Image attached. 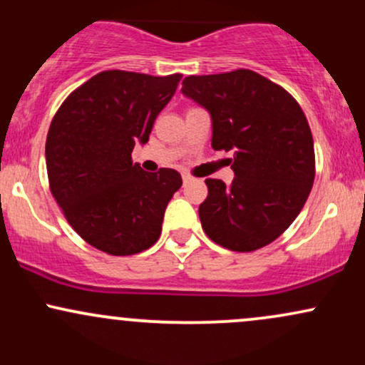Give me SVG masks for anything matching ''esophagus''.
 I'll return each mask as SVG.
<instances>
[{
	"mask_svg": "<svg viewBox=\"0 0 365 365\" xmlns=\"http://www.w3.org/2000/svg\"><path fill=\"white\" fill-rule=\"evenodd\" d=\"M182 180H183V185H187L188 182H192V177H190V175H188V173H183V175H182Z\"/></svg>",
	"mask_w": 365,
	"mask_h": 365,
	"instance_id": "obj_1",
	"label": "esophagus"
}]
</instances>
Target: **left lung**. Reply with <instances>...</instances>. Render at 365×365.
<instances>
[{
    "mask_svg": "<svg viewBox=\"0 0 365 365\" xmlns=\"http://www.w3.org/2000/svg\"><path fill=\"white\" fill-rule=\"evenodd\" d=\"M182 92L211 113L215 150H235L232 185L207 178L206 235L235 252L271 244L302 211L316 177L311 127L282 86L240 68L188 75Z\"/></svg>",
    "mask_w": 365,
    "mask_h": 365,
    "instance_id": "1",
    "label": "left lung"
}]
</instances>
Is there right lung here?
<instances>
[{
	"label": "right lung",
	"mask_w": 365,
	"mask_h": 365,
	"mask_svg": "<svg viewBox=\"0 0 365 365\" xmlns=\"http://www.w3.org/2000/svg\"><path fill=\"white\" fill-rule=\"evenodd\" d=\"M180 78L106 70L77 87L51 121L46 139L51 194L75 232L103 252L139 254L161 235L182 177L171 168L148 173L132 161V150L149 140Z\"/></svg>",
	"instance_id": "obj_1"
}]
</instances>
